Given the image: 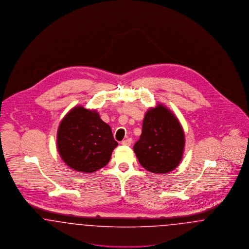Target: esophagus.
Segmentation results:
<instances>
[{
    "label": "esophagus",
    "instance_id": "34e87169",
    "mask_svg": "<svg viewBox=\"0 0 249 249\" xmlns=\"http://www.w3.org/2000/svg\"><path fill=\"white\" fill-rule=\"evenodd\" d=\"M131 138H128V139H126V140H123L121 143L123 144V145H130V143H131Z\"/></svg>",
    "mask_w": 249,
    "mask_h": 249
}]
</instances>
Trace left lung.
<instances>
[{
  "label": "left lung",
  "mask_w": 249,
  "mask_h": 249,
  "mask_svg": "<svg viewBox=\"0 0 249 249\" xmlns=\"http://www.w3.org/2000/svg\"><path fill=\"white\" fill-rule=\"evenodd\" d=\"M184 148L185 133L174 113L160 104L148 109L133 146L140 164L153 174H167L180 163Z\"/></svg>",
  "instance_id": "8db88e82"
}]
</instances>
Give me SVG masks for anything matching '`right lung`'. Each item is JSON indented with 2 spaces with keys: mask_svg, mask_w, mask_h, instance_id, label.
Listing matches in <instances>:
<instances>
[{
  "mask_svg": "<svg viewBox=\"0 0 249 249\" xmlns=\"http://www.w3.org/2000/svg\"><path fill=\"white\" fill-rule=\"evenodd\" d=\"M118 144L110 126L96 110L73 107L59 123L58 151L74 171L91 174L105 167Z\"/></svg>",
  "mask_w": 249,
  "mask_h": 249,
  "instance_id": "1",
  "label": "right lung"
}]
</instances>
